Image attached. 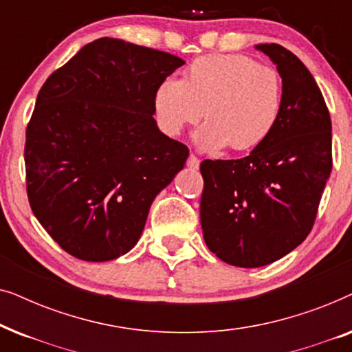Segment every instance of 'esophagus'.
<instances>
[{
  "mask_svg": "<svg viewBox=\"0 0 352 352\" xmlns=\"http://www.w3.org/2000/svg\"><path fill=\"white\" fill-rule=\"evenodd\" d=\"M187 166H189L190 170H197V168L200 166V160L194 155V153H190L189 158H187Z\"/></svg>",
  "mask_w": 352,
  "mask_h": 352,
  "instance_id": "obj_1",
  "label": "esophagus"
}]
</instances>
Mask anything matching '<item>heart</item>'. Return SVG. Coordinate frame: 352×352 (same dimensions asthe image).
<instances>
[{
    "label": "heart",
    "instance_id": "obj_1",
    "mask_svg": "<svg viewBox=\"0 0 352 352\" xmlns=\"http://www.w3.org/2000/svg\"><path fill=\"white\" fill-rule=\"evenodd\" d=\"M153 104L158 124L170 136L205 117L206 123L195 133L200 148L229 146L234 152H245L266 141L276 126L282 80L276 70L252 57L204 56L187 67L181 81H162Z\"/></svg>",
    "mask_w": 352,
    "mask_h": 352
}]
</instances>
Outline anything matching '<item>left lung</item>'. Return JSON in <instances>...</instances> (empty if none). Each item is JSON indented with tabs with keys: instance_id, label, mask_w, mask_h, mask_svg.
<instances>
[{
	"instance_id": "obj_1",
	"label": "left lung",
	"mask_w": 352,
	"mask_h": 352,
	"mask_svg": "<svg viewBox=\"0 0 352 352\" xmlns=\"http://www.w3.org/2000/svg\"><path fill=\"white\" fill-rule=\"evenodd\" d=\"M256 47L282 76L276 126L247 157L200 163L204 239L239 267L266 266L302 243L333 165L330 113L314 76L283 46Z\"/></svg>"
}]
</instances>
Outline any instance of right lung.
Returning a JSON list of instances; mask_svg holds the SVG:
<instances>
[{
	"label": "right lung",
	"instance_id": "obj_1",
	"mask_svg": "<svg viewBox=\"0 0 352 352\" xmlns=\"http://www.w3.org/2000/svg\"><path fill=\"white\" fill-rule=\"evenodd\" d=\"M179 57L115 38L81 47L38 93L25 133L33 214L72 256L110 261L141 237L189 148L158 129L157 88Z\"/></svg>",
	"mask_w": 352,
	"mask_h": 352
}]
</instances>
